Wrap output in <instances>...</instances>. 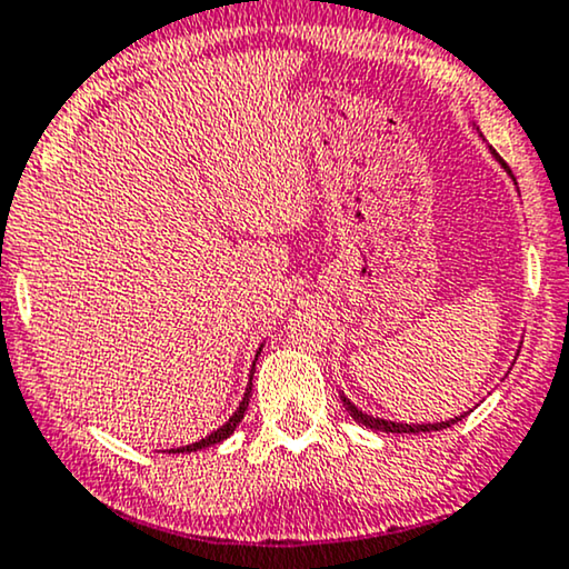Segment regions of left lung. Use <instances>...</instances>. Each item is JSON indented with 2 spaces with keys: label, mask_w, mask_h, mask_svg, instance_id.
Segmentation results:
<instances>
[{
  "label": "left lung",
  "mask_w": 569,
  "mask_h": 569,
  "mask_svg": "<svg viewBox=\"0 0 569 569\" xmlns=\"http://www.w3.org/2000/svg\"><path fill=\"white\" fill-rule=\"evenodd\" d=\"M491 154L496 157V160H499L501 168L507 170V176L512 178V181H515L512 170L507 168V162H501V157L496 154L493 149H491ZM515 186H517V183H515ZM341 401H343V407H347V412H349L351 417H355L357 422H362L365 428H372V430H383V433H430V430H443V428L455 426V422H459V420H462V417H465V415H459V417H451V420H443V422H422V426H412V422H393V420H383V417H372V415H365L362 409L355 407V401L343 397V393H341Z\"/></svg>",
  "instance_id": "1"
}]
</instances>
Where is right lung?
<instances>
[{
    "label": "right lung",
    "instance_id": "1",
    "mask_svg": "<svg viewBox=\"0 0 569 569\" xmlns=\"http://www.w3.org/2000/svg\"><path fill=\"white\" fill-rule=\"evenodd\" d=\"M262 347H264V343H260V349H257V355H254V365H257V357H260ZM254 365H251V376H254ZM251 376H249L247 391H243V399H241V405L236 407V412H233L231 417H228V420L222 422V426H220L218 430H212L210 436H204V438H201V441H197V443H189V446H181V449H170L172 455H176V451H199V449H207V446H212V443H220V441H226L228 436H233L236 426H239V422L243 420V412H247V407H249V399H251Z\"/></svg>",
    "mask_w": 569,
    "mask_h": 569
}]
</instances>
